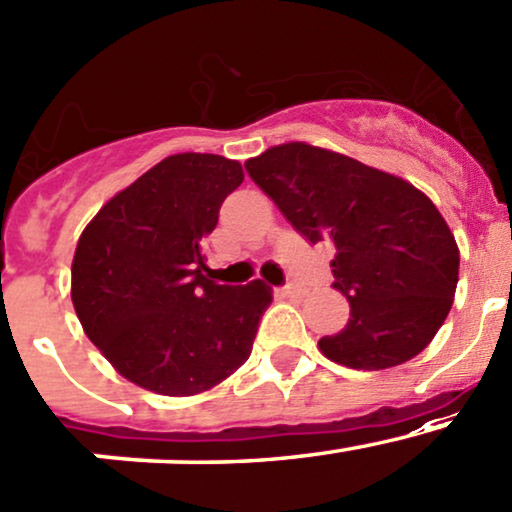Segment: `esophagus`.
Instances as JSON below:
<instances>
[{
	"label": "esophagus",
	"mask_w": 512,
	"mask_h": 512,
	"mask_svg": "<svg viewBox=\"0 0 512 512\" xmlns=\"http://www.w3.org/2000/svg\"><path fill=\"white\" fill-rule=\"evenodd\" d=\"M277 294L286 296V299H303V294H306V291H303L301 286H296V284H286L277 291Z\"/></svg>",
	"instance_id": "esophagus-1"
}]
</instances>
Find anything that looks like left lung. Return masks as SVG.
<instances>
[{
    "label": "left lung",
    "mask_w": 512,
    "mask_h": 512,
    "mask_svg": "<svg viewBox=\"0 0 512 512\" xmlns=\"http://www.w3.org/2000/svg\"><path fill=\"white\" fill-rule=\"evenodd\" d=\"M245 170L308 243L335 250L333 286L350 301L325 357L389 369L430 345L452 308L459 247L437 206L411 182L308 143L274 145Z\"/></svg>",
    "instance_id": "8db88e82"
}]
</instances>
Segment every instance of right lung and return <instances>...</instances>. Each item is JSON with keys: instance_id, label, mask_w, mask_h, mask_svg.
<instances>
[{"instance_id": "right-lung-1", "label": "right lung", "mask_w": 512, "mask_h": 512, "mask_svg": "<svg viewBox=\"0 0 512 512\" xmlns=\"http://www.w3.org/2000/svg\"><path fill=\"white\" fill-rule=\"evenodd\" d=\"M238 160L179 153L157 162L82 230L72 303L121 376L160 396L209 391L252 352L272 289L206 277V238L243 184Z\"/></svg>"}]
</instances>
